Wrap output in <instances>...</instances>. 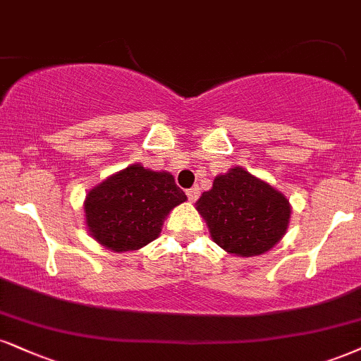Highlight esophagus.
<instances>
[{"label": "esophagus", "instance_id": "34e87169", "mask_svg": "<svg viewBox=\"0 0 361 361\" xmlns=\"http://www.w3.org/2000/svg\"><path fill=\"white\" fill-rule=\"evenodd\" d=\"M185 194H188V197H189L190 202H195V201H197L199 194H201V189H199L197 185H194V188H190V189L185 190Z\"/></svg>", "mask_w": 361, "mask_h": 361}]
</instances>
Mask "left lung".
Segmentation results:
<instances>
[{
    "instance_id": "obj_1",
    "label": "left lung",
    "mask_w": 361,
    "mask_h": 361,
    "mask_svg": "<svg viewBox=\"0 0 361 361\" xmlns=\"http://www.w3.org/2000/svg\"><path fill=\"white\" fill-rule=\"evenodd\" d=\"M195 209L206 221L212 241L241 257L273 249L284 238L291 219L286 195L239 166L216 176Z\"/></svg>"
}]
</instances>
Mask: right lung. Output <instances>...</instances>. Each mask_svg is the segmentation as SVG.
Listing matches in <instances>:
<instances>
[{
  "label": "right lung",
  "mask_w": 361,
  "mask_h": 361,
  "mask_svg": "<svg viewBox=\"0 0 361 361\" xmlns=\"http://www.w3.org/2000/svg\"><path fill=\"white\" fill-rule=\"evenodd\" d=\"M185 201L171 172L132 164L88 190L83 212L88 233L100 246L126 252L157 239L169 212Z\"/></svg>",
  "instance_id": "add662e5"
}]
</instances>
